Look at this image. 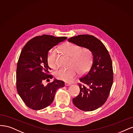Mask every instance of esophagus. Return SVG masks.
Instances as JSON below:
<instances>
[{
	"instance_id": "34e87169",
	"label": "esophagus",
	"mask_w": 133,
	"mask_h": 133,
	"mask_svg": "<svg viewBox=\"0 0 133 133\" xmlns=\"http://www.w3.org/2000/svg\"><path fill=\"white\" fill-rule=\"evenodd\" d=\"M65 84L66 86H68V85H71V83H68V82H65Z\"/></svg>"
}]
</instances>
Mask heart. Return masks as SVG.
<instances>
[{"mask_svg":"<svg viewBox=\"0 0 133 133\" xmlns=\"http://www.w3.org/2000/svg\"><path fill=\"white\" fill-rule=\"evenodd\" d=\"M63 53L71 57L69 67L67 69L61 68L55 72L56 78L65 82H70L75 79L78 72L83 75L90 69L92 63V54L87 48L81 47L71 42H67L60 47ZM47 61L49 66L56 69L57 67V55L55 51H51L48 55Z\"/></svg>","mask_w":133,"mask_h":133,"instance_id":"heart-1","label":"heart"}]
</instances>
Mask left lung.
Listing matches in <instances>:
<instances>
[{
  "instance_id": "left-lung-1",
  "label": "left lung",
  "mask_w": 133,
  "mask_h": 133,
  "mask_svg": "<svg viewBox=\"0 0 133 133\" xmlns=\"http://www.w3.org/2000/svg\"><path fill=\"white\" fill-rule=\"evenodd\" d=\"M68 41L87 48L92 53V65L87 74L79 78L80 92L73 98V103L80 110H95L105 103L112 86L111 57L104 44L93 35H79L68 38Z\"/></svg>"
}]
</instances>
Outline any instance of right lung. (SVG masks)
Returning <instances> with one entry per match:
<instances>
[{"label": "right lung", "mask_w": 133, "mask_h": 133, "mask_svg": "<svg viewBox=\"0 0 133 133\" xmlns=\"http://www.w3.org/2000/svg\"><path fill=\"white\" fill-rule=\"evenodd\" d=\"M67 38L65 36H37L24 46L19 58L16 68V89L19 95L29 108L38 110L46 108L54 101L57 90L65 86L63 81H50L48 52L54 46Z\"/></svg>", "instance_id": "add662e5"}]
</instances>
